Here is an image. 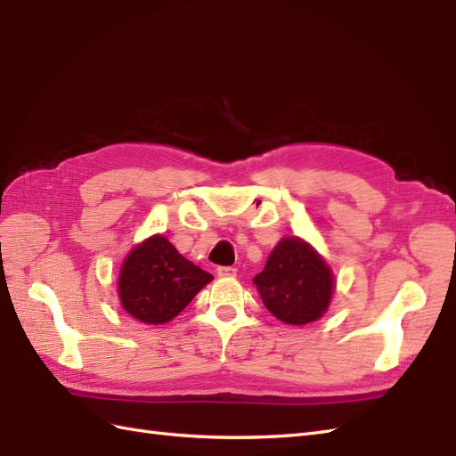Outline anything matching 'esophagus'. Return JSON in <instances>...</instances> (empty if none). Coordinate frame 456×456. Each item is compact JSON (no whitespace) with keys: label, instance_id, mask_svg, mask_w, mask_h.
Listing matches in <instances>:
<instances>
[{"label":"esophagus","instance_id":"1","mask_svg":"<svg viewBox=\"0 0 456 456\" xmlns=\"http://www.w3.org/2000/svg\"><path fill=\"white\" fill-rule=\"evenodd\" d=\"M216 273L220 275V278H233V275L238 273V270L233 266H220V268H216Z\"/></svg>","mask_w":456,"mask_h":456}]
</instances>
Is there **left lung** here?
Returning <instances> with one entry per match:
<instances>
[{
	"mask_svg": "<svg viewBox=\"0 0 456 456\" xmlns=\"http://www.w3.org/2000/svg\"><path fill=\"white\" fill-rule=\"evenodd\" d=\"M253 283L268 312L297 327L323 317L335 293L333 270L298 236L280 240Z\"/></svg>",
	"mask_w": 456,
	"mask_h": 456,
	"instance_id": "1",
	"label": "left lung"
}]
</instances>
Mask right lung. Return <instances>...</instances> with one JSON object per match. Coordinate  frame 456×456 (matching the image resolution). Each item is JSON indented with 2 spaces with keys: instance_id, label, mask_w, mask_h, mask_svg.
Wrapping results in <instances>:
<instances>
[{
  "instance_id": "right-lung-1",
  "label": "right lung",
  "mask_w": 456,
  "mask_h": 456,
  "mask_svg": "<svg viewBox=\"0 0 456 456\" xmlns=\"http://www.w3.org/2000/svg\"><path fill=\"white\" fill-rule=\"evenodd\" d=\"M209 281V272L184 258L163 233H154L123 260L118 297L136 322L163 325L175 320Z\"/></svg>"
}]
</instances>
